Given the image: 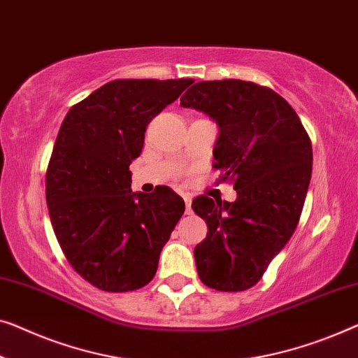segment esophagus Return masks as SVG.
<instances>
[{"mask_svg":"<svg viewBox=\"0 0 358 358\" xmlns=\"http://www.w3.org/2000/svg\"><path fill=\"white\" fill-rule=\"evenodd\" d=\"M184 200H185V213L192 215V195L190 194H185L184 195Z\"/></svg>","mask_w":358,"mask_h":358,"instance_id":"obj_1","label":"esophagus"}]
</instances>
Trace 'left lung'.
<instances>
[{
  "instance_id": "obj_1",
  "label": "left lung",
  "mask_w": 358,
  "mask_h": 358,
  "mask_svg": "<svg viewBox=\"0 0 358 358\" xmlns=\"http://www.w3.org/2000/svg\"><path fill=\"white\" fill-rule=\"evenodd\" d=\"M180 106L220 127L213 168L234 180V201L200 195L192 208L208 232L195 247L201 282L216 291L255 286L297 227L312 179V142L281 95L239 79L196 82Z\"/></svg>"
}]
</instances>
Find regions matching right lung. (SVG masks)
I'll list each match as a JSON object with an SVG mask.
<instances>
[{"instance_id":"right-lung-1","label":"right lung","mask_w":358,"mask_h":358,"mask_svg":"<svg viewBox=\"0 0 358 358\" xmlns=\"http://www.w3.org/2000/svg\"><path fill=\"white\" fill-rule=\"evenodd\" d=\"M192 79L111 80L72 106L46 171L50 220L67 262L85 281L127 292L152 281L185 203L162 185L132 192L129 166L145 129Z\"/></svg>"}]
</instances>
